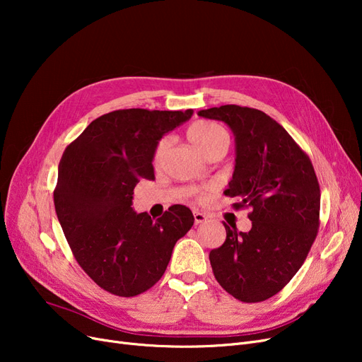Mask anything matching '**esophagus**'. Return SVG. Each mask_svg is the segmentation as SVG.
<instances>
[{
    "label": "esophagus",
    "instance_id": "34e87169",
    "mask_svg": "<svg viewBox=\"0 0 362 362\" xmlns=\"http://www.w3.org/2000/svg\"><path fill=\"white\" fill-rule=\"evenodd\" d=\"M193 217H194V225H199V223H204L206 221V216L201 211H193Z\"/></svg>",
    "mask_w": 362,
    "mask_h": 362
}]
</instances>
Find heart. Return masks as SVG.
I'll return each instance as SVG.
<instances>
[{"label": "heart", "mask_w": 362, "mask_h": 362, "mask_svg": "<svg viewBox=\"0 0 362 362\" xmlns=\"http://www.w3.org/2000/svg\"><path fill=\"white\" fill-rule=\"evenodd\" d=\"M189 139L192 140V144L198 148L202 154L208 158L214 152H226L228 146H229V137L226 131L214 122H210V120H198L193 125H190L189 131ZM170 146V139L169 137H163L156 149L154 154H152V163L158 164L164 154H166L168 149ZM210 187H205L202 190H194V194L202 201L206 198V194L210 193Z\"/></svg>", "instance_id": "obj_1"}]
</instances>
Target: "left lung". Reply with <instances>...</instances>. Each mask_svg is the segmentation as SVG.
I'll return each mask as SVG.
<instances>
[{"label":"left lung","instance_id":"obj_1","mask_svg":"<svg viewBox=\"0 0 362 362\" xmlns=\"http://www.w3.org/2000/svg\"><path fill=\"white\" fill-rule=\"evenodd\" d=\"M225 122L235 137V169L223 192L249 206L252 228L226 229L210 252L213 273L242 302L279 293L298 273L317 237L320 187L310 157L275 119L257 108L221 105L198 113Z\"/></svg>","mask_w":362,"mask_h":362}]
</instances>
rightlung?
<instances>
[{
    "label": "right lung",
    "mask_w": 362,
    "mask_h": 362,
    "mask_svg": "<svg viewBox=\"0 0 362 362\" xmlns=\"http://www.w3.org/2000/svg\"><path fill=\"white\" fill-rule=\"evenodd\" d=\"M192 115L116 110L95 119L63 152L54 190L59 222L76 262L108 293L133 298L149 290L194 222L184 205L157 221L131 208L140 178L154 180L158 140Z\"/></svg>",
    "instance_id": "right-lung-1"
}]
</instances>
